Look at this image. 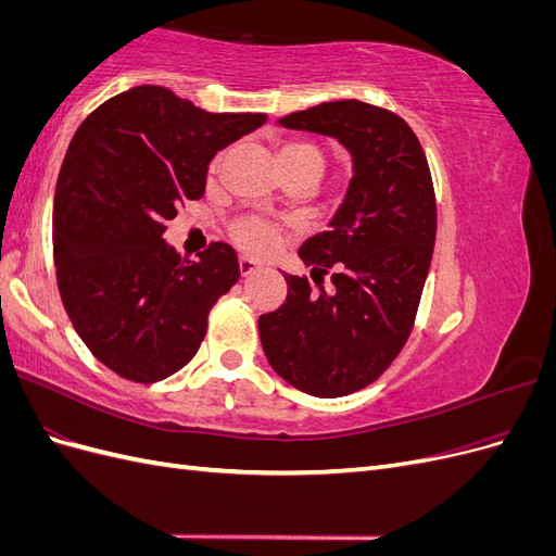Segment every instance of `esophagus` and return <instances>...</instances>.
<instances>
[{
	"label": "esophagus",
	"instance_id": "esophagus-1",
	"mask_svg": "<svg viewBox=\"0 0 556 556\" xmlns=\"http://www.w3.org/2000/svg\"><path fill=\"white\" fill-rule=\"evenodd\" d=\"M257 268H260V264H257V262H252V260H248V257H241V260H239V271H241V276L255 274Z\"/></svg>",
	"mask_w": 556,
	"mask_h": 556
}]
</instances>
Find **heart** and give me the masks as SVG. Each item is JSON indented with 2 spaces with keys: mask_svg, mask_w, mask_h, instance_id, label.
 Listing matches in <instances>:
<instances>
[{
  "mask_svg": "<svg viewBox=\"0 0 556 556\" xmlns=\"http://www.w3.org/2000/svg\"><path fill=\"white\" fill-rule=\"evenodd\" d=\"M280 162L285 166V172L294 174V172H304V169H313L317 174L325 172V155L323 150L313 143L306 141H288L280 146ZM225 155H215L208 164V176H217L220 172ZM229 237L231 241L237 243L239 248H243L245 252H252V255H266V252H271L280 237H282V225L274 223V220H266V217H241V220L233 223L229 227Z\"/></svg>",
  "mask_w": 556,
  "mask_h": 556,
  "instance_id": "obj_1",
  "label": "heart"
}]
</instances>
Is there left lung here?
Wrapping results in <instances>:
<instances>
[{"label": "left lung", "instance_id": "left-lung-1", "mask_svg": "<svg viewBox=\"0 0 556 556\" xmlns=\"http://www.w3.org/2000/svg\"><path fill=\"white\" fill-rule=\"evenodd\" d=\"M280 125L339 139L355 176L331 229L299 250L319 292L306 276L285 274L288 299L260 315V339L296 390L345 396L376 382L415 327L439 225L429 162L403 117L357 99L290 113Z\"/></svg>", "mask_w": 556, "mask_h": 556}]
</instances>
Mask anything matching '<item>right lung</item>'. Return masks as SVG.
I'll use <instances>...</instances> for the list:
<instances>
[{
	"mask_svg": "<svg viewBox=\"0 0 556 556\" xmlns=\"http://www.w3.org/2000/svg\"><path fill=\"white\" fill-rule=\"evenodd\" d=\"M264 113H208L160 86L111 97L76 129L55 188L58 290L76 333L115 376H174L204 341L208 313L237 285L239 257L215 241L197 262L164 223L206 192L217 150Z\"/></svg>",
	"mask_w": 556,
	"mask_h": 556,
	"instance_id": "obj_1",
	"label": "right lung"
}]
</instances>
